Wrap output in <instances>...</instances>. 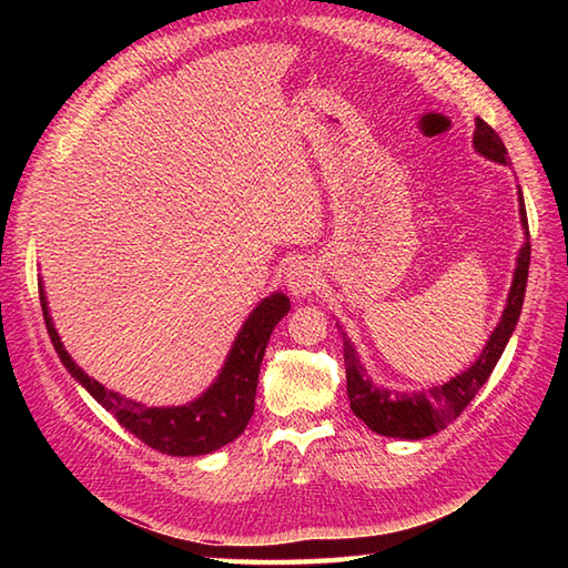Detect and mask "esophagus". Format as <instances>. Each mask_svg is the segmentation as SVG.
<instances>
[{
  "label": "esophagus",
  "instance_id": "34e87169",
  "mask_svg": "<svg viewBox=\"0 0 568 568\" xmlns=\"http://www.w3.org/2000/svg\"><path fill=\"white\" fill-rule=\"evenodd\" d=\"M285 285H287V291H291L293 297H297V300L310 297L320 285V271L315 268V263L295 261V263L287 265Z\"/></svg>",
  "mask_w": 568,
  "mask_h": 568
}]
</instances>
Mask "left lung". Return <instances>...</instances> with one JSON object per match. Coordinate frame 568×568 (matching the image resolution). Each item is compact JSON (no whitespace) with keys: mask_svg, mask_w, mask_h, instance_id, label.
I'll return each mask as SVG.
<instances>
[{"mask_svg":"<svg viewBox=\"0 0 568 568\" xmlns=\"http://www.w3.org/2000/svg\"><path fill=\"white\" fill-rule=\"evenodd\" d=\"M474 149L484 159L510 165L508 149L500 141V136L493 131L484 119H476L474 131ZM517 202H520V224L525 229V244L517 253L513 285L508 300H505L503 317L498 327L490 332L488 342L480 356L470 364L466 371L458 373L452 381L442 385H432L427 390H390L383 385L373 383L366 366L358 361L354 342L342 332L344 336V364H346V395L352 403L354 415L366 422V427L383 437L395 439H425L437 434L449 425L452 419L464 413V407L474 400L476 393L484 388V383L490 378L493 368H496L498 358L503 356L505 346H508L510 336L520 320L523 303H525V287H527V271H529V229H527V212L523 190L517 185Z\"/></svg>","mask_w":568,"mask_h":568,"instance_id":"obj_1","label":"left lung"}]
</instances>
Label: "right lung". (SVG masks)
Instances as JSON below:
<instances>
[{
    "label": "right lung",
    "mask_w": 568,
    "mask_h": 568,
    "mask_svg": "<svg viewBox=\"0 0 568 568\" xmlns=\"http://www.w3.org/2000/svg\"><path fill=\"white\" fill-rule=\"evenodd\" d=\"M41 310L45 320V329L55 346V354L63 361L68 373L75 378L106 413L116 417L119 425L129 429L134 437L151 449L168 456H204L222 446L232 444L241 432L246 429L253 415V400H256V385L261 361L268 346L275 324L291 312V297L283 293H271L263 297L251 312L246 322L241 324L236 339L229 348L220 376L214 378L207 390L197 395L195 400L185 405L153 407L131 400L122 393L104 388L100 381L88 376L72 356L65 352L60 334L53 324L51 310L43 291V281H39Z\"/></svg>",
    "instance_id": "1"
}]
</instances>
